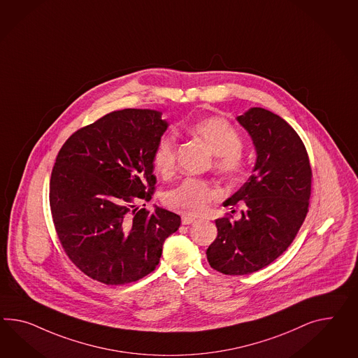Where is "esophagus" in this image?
<instances>
[{
    "mask_svg": "<svg viewBox=\"0 0 358 358\" xmlns=\"http://www.w3.org/2000/svg\"><path fill=\"white\" fill-rule=\"evenodd\" d=\"M193 222H196V220L192 218V217H188V215H183V217H182V223H183V224H191Z\"/></svg>",
    "mask_w": 358,
    "mask_h": 358,
    "instance_id": "1",
    "label": "esophagus"
}]
</instances>
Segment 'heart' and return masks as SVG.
Instances as JSON below:
<instances>
[{
  "instance_id": "obj_1",
  "label": "heart",
  "mask_w": 358,
  "mask_h": 358,
  "mask_svg": "<svg viewBox=\"0 0 358 358\" xmlns=\"http://www.w3.org/2000/svg\"><path fill=\"white\" fill-rule=\"evenodd\" d=\"M193 138H199L215 156V169L229 178L238 176L244 170V158L240 155L243 140L235 127L223 118L211 117L196 120L187 127ZM178 141L173 134L159 138L153 153L157 171L170 175L176 165ZM218 197V192L210 184L200 179H185L166 192L164 201L171 210L184 215H199L208 209L209 203Z\"/></svg>"
}]
</instances>
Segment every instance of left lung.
<instances>
[{
	"mask_svg": "<svg viewBox=\"0 0 358 358\" xmlns=\"http://www.w3.org/2000/svg\"><path fill=\"white\" fill-rule=\"evenodd\" d=\"M252 138L256 162L247 183L223 206L241 202L238 220H215L218 236L206 256L226 275H245L270 265L294 241L308 213L312 169L300 136L283 118L262 108L236 117Z\"/></svg>",
	"mask_w": 358,
	"mask_h": 358,
	"instance_id": "1",
	"label": "left lung"
}]
</instances>
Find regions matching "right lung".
Here are the masks:
<instances>
[{"mask_svg": "<svg viewBox=\"0 0 358 358\" xmlns=\"http://www.w3.org/2000/svg\"><path fill=\"white\" fill-rule=\"evenodd\" d=\"M161 111H113L73 134L55 158L49 201L69 258L108 285L152 273L180 217L150 201L153 153L169 127Z\"/></svg>", "mask_w": 358, "mask_h": 358, "instance_id": "right-lung-1", "label": "right lung"}]
</instances>
